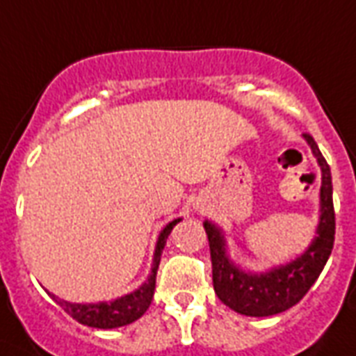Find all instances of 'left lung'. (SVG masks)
Masks as SVG:
<instances>
[{"mask_svg": "<svg viewBox=\"0 0 356 356\" xmlns=\"http://www.w3.org/2000/svg\"><path fill=\"white\" fill-rule=\"evenodd\" d=\"M311 153L321 167V201L315 238L298 258L275 266L264 273L245 271L227 254V241L222 227L204 220L209 237L212 282L216 296L229 309L246 316H271L290 309L307 294L326 266L334 248L336 214L332 201V175L328 163L309 134H303Z\"/></svg>", "mask_w": 356, "mask_h": 356, "instance_id": "8db88e82", "label": "left lung"}]
</instances>
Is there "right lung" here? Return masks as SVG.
<instances>
[{"label":"right lung","instance_id":"obj_1","mask_svg":"<svg viewBox=\"0 0 356 356\" xmlns=\"http://www.w3.org/2000/svg\"><path fill=\"white\" fill-rule=\"evenodd\" d=\"M181 218H176L172 222H168L163 229H161L159 237H157V245H155V252H153V264L152 271L147 275V279L140 284L136 290H132L129 294L115 298L111 302H98V303H72L66 300H60L54 294L49 292L54 302L60 305L62 309L66 311L70 316H74L77 323L90 326V328H102V330H110V328H119L124 324H131L138 321L140 316L144 315L149 307L153 300V292H155V277H157V269H159L161 254L163 248L167 245V238Z\"/></svg>","mask_w":356,"mask_h":356}]
</instances>
